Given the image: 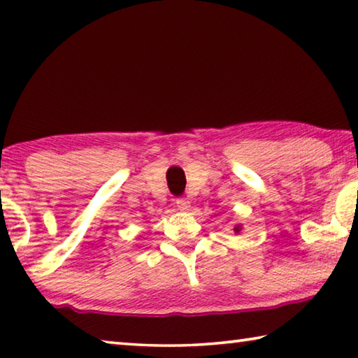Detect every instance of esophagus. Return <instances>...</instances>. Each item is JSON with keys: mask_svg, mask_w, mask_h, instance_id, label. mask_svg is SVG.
Listing matches in <instances>:
<instances>
[{"mask_svg": "<svg viewBox=\"0 0 358 358\" xmlns=\"http://www.w3.org/2000/svg\"><path fill=\"white\" fill-rule=\"evenodd\" d=\"M175 203H177V208L180 211H189V208H191V202L187 201V199H185V197L177 199V201H175Z\"/></svg>", "mask_w": 358, "mask_h": 358, "instance_id": "1", "label": "esophagus"}]
</instances>
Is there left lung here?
<instances>
[{
    "label": "left lung",
    "mask_w": 358,
    "mask_h": 358,
    "mask_svg": "<svg viewBox=\"0 0 358 358\" xmlns=\"http://www.w3.org/2000/svg\"><path fill=\"white\" fill-rule=\"evenodd\" d=\"M234 232H235V234H240V232H241V224H237V226L234 227Z\"/></svg>",
    "instance_id": "8db88e82"
}]
</instances>
